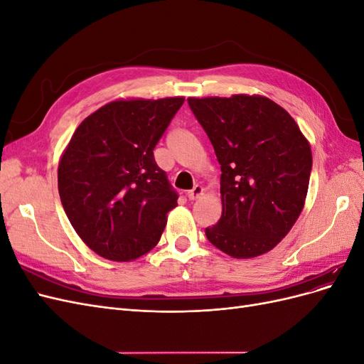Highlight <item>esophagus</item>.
I'll list each match as a JSON object with an SVG mask.
<instances>
[{"label":"esophagus","mask_w":364,"mask_h":364,"mask_svg":"<svg viewBox=\"0 0 364 364\" xmlns=\"http://www.w3.org/2000/svg\"><path fill=\"white\" fill-rule=\"evenodd\" d=\"M203 194V188L200 185H196L193 190H190L188 193H186V197H188L190 200H196V199H199V197Z\"/></svg>","instance_id":"1"}]
</instances>
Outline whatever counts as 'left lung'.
<instances>
[{"instance_id": "1", "label": "left lung", "mask_w": 364, "mask_h": 364, "mask_svg": "<svg viewBox=\"0 0 364 364\" xmlns=\"http://www.w3.org/2000/svg\"><path fill=\"white\" fill-rule=\"evenodd\" d=\"M222 165V217L209 243L232 258L277 246L301 215L313 165L310 142L284 107L262 95L188 98Z\"/></svg>"}]
</instances>
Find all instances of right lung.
I'll return each mask as SVG.
<instances>
[{"mask_svg":"<svg viewBox=\"0 0 364 364\" xmlns=\"http://www.w3.org/2000/svg\"><path fill=\"white\" fill-rule=\"evenodd\" d=\"M183 100H115L75 129L59 161V196L77 235L97 255L126 262L158 245L179 196L153 149Z\"/></svg>","mask_w":364,"mask_h":364,"instance_id":"right-lung-1","label":"right lung"}]
</instances>
